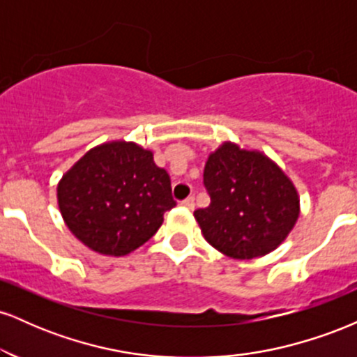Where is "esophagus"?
Instances as JSON below:
<instances>
[{
    "mask_svg": "<svg viewBox=\"0 0 357 357\" xmlns=\"http://www.w3.org/2000/svg\"><path fill=\"white\" fill-rule=\"evenodd\" d=\"M183 206H186L188 210H192V208H195V198H192V196H188L183 202Z\"/></svg>",
    "mask_w": 357,
    "mask_h": 357,
    "instance_id": "esophagus-1",
    "label": "esophagus"
}]
</instances>
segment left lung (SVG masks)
<instances>
[{
  "label": "left lung",
  "instance_id": "1",
  "mask_svg": "<svg viewBox=\"0 0 357 357\" xmlns=\"http://www.w3.org/2000/svg\"><path fill=\"white\" fill-rule=\"evenodd\" d=\"M210 206L195 211L204 240L223 255L252 260L273 252L296 227L301 198L267 154L225 141L208 155Z\"/></svg>",
  "mask_w": 357,
  "mask_h": 357
}]
</instances>
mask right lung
Returning <instances> with one entry per match:
<instances>
[{
    "label": "right lung",
    "instance_id": "right-lung-1",
    "mask_svg": "<svg viewBox=\"0 0 357 357\" xmlns=\"http://www.w3.org/2000/svg\"><path fill=\"white\" fill-rule=\"evenodd\" d=\"M56 202L75 238L110 257L144 245L176 206L169 174L154 165L153 151L132 141L87 151L61 176Z\"/></svg>",
    "mask_w": 357,
    "mask_h": 357
}]
</instances>
